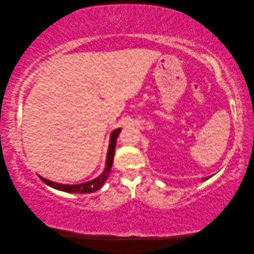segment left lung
<instances>
[{
  "mask_svg": "<svg viewBox=\"0 0 254 254\" xmlns=\"http://www.w3.org/2000/svg\"><path fill=\"white\" fill-rule=\"evenodd\" d=\"M209 178H210V177H205V178H202L201 180H202V181H205V180H207Z\"/></svg>",
  "mask_w": 254,
  "mask_h": 254,
  "instance_id": "left-lung-1",
  "label": "left lung"
}]
</instances>
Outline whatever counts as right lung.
Returning a JSON list of instances; mask_svg holds the SVG:
<instances>
[{
	"label": "right lung",
	"mask_w": 254,
	"mask_h": 254,
	"mask_svg": "<svg viewBox=\"0 0 254 254\" xmlns=\"http://www.w3.org/2000/svg\"><path fill=\"white\" fill-rule=\"evenodd\" d=\"M121 130H122L121 128H118V129H114L111 132L110 140H109V147H108V151H107L105 168H104L103 173L98 177H96L95 179L90 180V181L84 182V183H79V184H63V183L53 182L51 180L45 179L39 175L38 176H39V178L45 184H48V186H50L51 188L56 189L58 190L66 191V193L84 194V193H92V191H96L97 190H99L104 186V183L107 181V179H108L109 174L111 172L113 157H114V150H115V144H117V140H118V136L121 132Z\"/></svg>",
	"instance_id": "1"
}]
</instances>
